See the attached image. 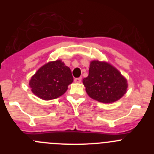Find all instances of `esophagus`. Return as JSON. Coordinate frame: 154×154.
Segmentation results:
<instances>
[{
  "label": "esophagus",
  "mask_w": 154,
  "mask_h": 154,
  "mask_svg": "<svg viewBox=\"0 0 154 154\" xmlns=\"http://www.w3.org/2000/svg\"><path fill=\"white\" fill-rule=\"evenodd\" d=\"M74 81H75V82H76V83H80L82 81V78H76V79H75Z\"/></svg>",
  "instance_id": "34e87169"
}]
</instances>
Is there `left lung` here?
I'll use <instances>...</instances> for the list:
<instances>
[{
  "mask_svg": "<svg viewBox=\"0 0 154 154\" xmlns=\"http://www.w3.org/2000/svg\"><path fill=\"white\" fill-rule=\"evenodd\" d=\"M88 96L96 101L112 103L126 94L127 80L117 69L107 62H90L89 75L82 80Z\"/></svg>",
  "mask_w": 154,
  "mask_h": 154,
  "instance_id": "obj_1",
  "label": "left lung"
}]
</instances>
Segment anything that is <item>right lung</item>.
Returning a JSON list of instances; mask_svg holds the SVG:
<instances>
[{
	"mask_svg": "<svg viewBox=\"0 0 154 154\" xmlns=\"http://www.w3.org/2000/svg\"><path fill=\"white\" fill-rule=\"evenodd\" d=\"M72 82L70 68L62 60H56L39 68L31 76L29 86L36 96L44 100H51L62 96Z\"/></svg>",
	"mask_w": 154,
	"mask_h": 154,
	"instance_id": "right-lung-1",
	"label": "right lung"
}]
</instances>
